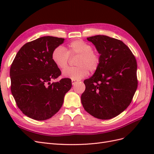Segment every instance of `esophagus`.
<instances>
[{"instance_id": "obj_1", "label": "esophagus", "mask_w": 154, "mask_h": 154, "mask_svg": "<svg viewBox=\"0 0 154 154\" xmlns=\"http://www.w3.org/2000/svg\"><path fill=\"white\" fill-rule=\"evenodd\" d=\"M78 80H72V85H74V84H76V83H78Z\"/></svg>"}]
</instances>
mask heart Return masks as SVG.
<instances>
[{
	"mask_svg": "<svg viewBox=\"0 0 154 154\" xmlns=\"http://www.w3.org/2000/svg\"><path fill=\"white\" fill-rule=\"evenodd\" d=\"M78 55L75 64L77 66L64 70L63 76L72 79L80 80L86 76L88 71L95 72L101 64L100 54L93 51L92 46L82 40H76L69 44L67 50L59 45L52 53V60L60 69H64L68 65L69 57Z\"/></svg>",
	"mask_w": 154,
	"mask_h": 154,
	"instance_id": "b5f03b06",
	"label": "heart"
}]
</instances>
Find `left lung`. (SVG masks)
Returning a JSON list of instances; mask_svg holds the SVG:
<instances>
[{
  "mask_svg": "<svg viewBox=\"0 0 154 154\" xmlns=\"http://www.w3.org/2000/svg\"><path fill=\"white\" fill-rule=\"evenodd\" d=\"M101 56V64L92 76L84 80L81 96L83 108L94 117L109 119L131 103L136 91L137 62L122 41L105 35L87 38Z\"/></svg>",
  "mask_w": 154,
  "mask_h": 154,
  "instance_id": "obj_1",
  "label": "left lung"
}]
</instances>
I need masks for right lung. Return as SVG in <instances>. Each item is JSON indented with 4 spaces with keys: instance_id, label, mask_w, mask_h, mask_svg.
<instances>
[{
    "instance_id": "obj_1",
    "label": "right lung",
    "mask_w": 154,
    "mask_h": 154,
    "mask_svg": "<svg viewBox=\"0 0 154 154\" xmlns=\"http://www.w3.org/2000/svg\"><path fill=\"white\" fill-rule=\"evenodd\" d=\"M64 38L43 36L24 44L10 67L11 91L17 106L31 119L51 118L61 108L65 94L72 87L71 80L62 78L61 71L52 60L53 50Z\"/></svg>"
}]
</instances>
